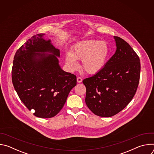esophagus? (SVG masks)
I'll use <instances>...</instances> for the list:
<instances>
[{"label": "esophagus", "mask_w": 154, "mask_h": 154, "mask_svg": "<svg viewBox=\"0 0 154 154\" xmlns=\"http://www.w3.org/2000/svg\"><path fill=\"white\" fill-rule=\"evenodd\" d=\"M82 79L80 77H77V82L78 83H81L82 82Z\"/></svg>", "instance_id": "esophagus-1"}]
</instances>
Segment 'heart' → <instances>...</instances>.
<instances>
[{"label": "heart", "instance_id": "1", "mask_svg": "<svg viewBox=\"0 0 154 154\" xmlns=\"http://www.w3.org/2000/svg\"><path fill=\"white\" fill-rule=\"evenodd\" d=\"M110 49L105 41L86 39L73 46L71 52L66 54V63L71 71L78 69V60H82L83 69L90 74L100 72L108 59Z\"/></svg>", "mask_w": 154, "mask_h": 154}]
</instances>
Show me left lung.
Wrapping results in <instances>:
<instances>
[{
    "mask_svg": "<svg viewBox=\"0 0 154 154\" xmlns=\"http://www.w3.org/2000/svg\"><path fill=\"white\" fill-rule=\"evenodd\" d=\"M114 38L115 54L100 72L83 80L86 104L101 117H111L122 110L135 96L140 82L139 57L123 39Z\"/></svg>",
    "mask_w": 154,
    "mask_h": 154,
    "instance_id": "left-lung-1",
    "label": "left lung"
}]
</instances>
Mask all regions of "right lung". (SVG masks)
Wrapping results in <instances>:
<instances>
[{
	"instance_id": "1",
	"label": "right lung",
	"mask_w": 154,
	"mask_h": 154,
	"mask_svg": "<svg viewBox=\"0 0 154 154\" xmlns=\"http://www.w3.org/2000/svg\"><path fill=\"white\" fill-rule=\"evenodd\" d=\"M44 35L33 36L16 51L11 75L14 89L25 106L35 112V116L49 118L60 112L77 85V77L61 69L57 57H60L59 49Z\"/></svg>"
}]
</instances>
